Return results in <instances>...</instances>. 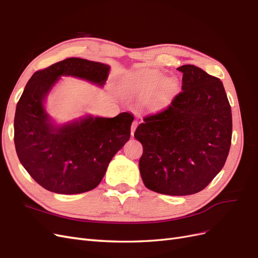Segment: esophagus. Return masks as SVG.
<instances>
[{
	"label": "esophagus",
	"mask_w": 258,
	"mask_h": 258,
	"mask_svg": "<svg viewBox=\"0 0 258 258\" xmlns=\"http://www.w3.org/2000/svg\"><path fill=\"white\" fill-rule=\"evenodd\" d=\"M137 126H138V121L135 120L134 122H132V124H131V136L135 135V131H136Z\"/></svg>",
	"instance_id": "34e87169"
}]
</instances>
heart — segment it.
I'll return each instance as SVG.
<instances>
[{
  "instance_id": "obj_1",
  "label": "heart",
  "mask_w": 258,
  "mask_h": 258,
  "mask_svg": "<svg viewBox=\"0 0 258 258\" xmlns=\"http://www.w3.org/2000/svg\"><path fill=\"white\" fill-rule=\"evenodd\" d=\"M130 88L136 95L141 98L151 96V101L154 104H159L165 101L177 90V80L162 79L160 72L155 70H146L135 73L130 77Z\"/></svg>"
}]
</instances>
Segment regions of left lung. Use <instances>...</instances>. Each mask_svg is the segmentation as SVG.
Returning <instances> with one entry per match:
<instances>
[{
  "label": "left lung",
  "instance_id": "left-lung-1",
  "mask_svg": "<svg viewBox=\"0 0 258 258\" xmlns=\"http://www.w3.org/2000/svg\"><path fill=\"white\" fill-rule=\"evenodd\" d=\"M177 70L182 91L163 110L144 116L135 138L143 146L139 167L147 188L186 196L206 188L224 167L232 118L220 79L192 64Z\"/></svg>",
  "mask_w": 258,
  "mask_h": 258
}]
</instances>
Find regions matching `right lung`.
I'll return each mask as SVG.
<instances>
[{
    "label": "right lung",
    "mask_w": 258,
    "mask_h": 258,
    "mask_svg": "<svg viewBox=\"0 0 258 258\" xmlns=\"http://www.w3.org/2000/svg\"><path fill=\"white\" fill-rule=\"evenodd\" d=\"M110 67L81 58H68L38 70L17 103L14 142L18 158L36 183L52 192L71 195L99 185L108 163L130 138L135 117L123 112L113 118L87 116L54 126L44 107L47 93L62 75L102 86Z\"/></svg>",
    "instance_id": "add662e5"
}]
</instances>
